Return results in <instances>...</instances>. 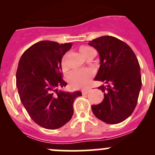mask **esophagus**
<instances>
[{
  "label": "esophagus",
  "mask_w": 155,
  "mask_h": 155,
  "mask_svg": "<svg viewBox=\"0 0 155 155\" xmlns=\"http://www.w3.org/2000/svg\"><path fill=\"white\" fill-rule=\"evenodd\" d=\"M90 91H91V88H89V87L88 88H85L82 90V94H88Z\"/></svg>",
  "instance_id": "34e87169"
}]
</instances>
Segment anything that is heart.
<instances>
[{
	"mask_svg": "<svg viewBox=\"0 0 155 155\" xmlns=\"http://www.w3.org/2000/svg\"><path fill=\"white\" fill-rule=\"evenodd\" d=\"M79 51L80 54L84 58H86L87 56L90 54H94V50L92 48L87 46H82L79 48ZM93 73L88 69H83V70H77L73 71L70 73L68 77V81L70 82V85L75 88H79V87H84L88 85L91 79Z\"/></svg>",
	"mask_w": 155,
	"mask_h": 155,
	"instance_id": "heart-1",
	"label": "heart"
}]
</instances>
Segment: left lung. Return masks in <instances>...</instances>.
<instances>
[{
	"label": "left lung",
	"mask_w": 155,
	"mask_h": 155,
	"mask_svg": "<svg viewBox=\"0 0 155 155\" xmlns=\"http://www.w3.org/2000/svg\"><path fill=\"white\" fill-rule=\"evenodd\" d=\"M100 55L99 70L94 80L107 85L98 87L104 99L92 105L94 115L107 124H118L134 112L142 86L140 66L134 51L127 43L112 36L89 41Z\"/></svg>",
	"instance_id": "obj_1"
}]
</instances>
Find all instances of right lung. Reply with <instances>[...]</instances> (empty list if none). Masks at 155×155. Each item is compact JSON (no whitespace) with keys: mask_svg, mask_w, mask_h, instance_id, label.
<instances>
[{"mask_svg":"<svg viewBox=\"0 0 155 155\" xmlns=\"http://www.w3.org/2000/svg\"><path fill=\"white\" fill-rule=\"evenodd\" d=\"M72 43L44 40L28 48L20 58L16 86L20 100L31 119L42 127L54 130L71 119L74 100L81 91H63L61 60Z\"/></svg>","mask_w":155,"mask_h":155,"instance_id":"obj_1","label":"right lung"}]
</instances>
